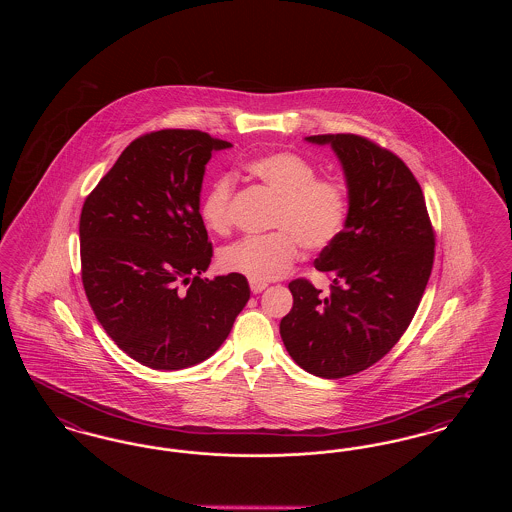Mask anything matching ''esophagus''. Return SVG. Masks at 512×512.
Instances as JSON below:
<instances>
[{
  "label": "esophagus",
  "instance_id": "esophagus-1",
  "mask_svg": "<svg viewBox=\"0 0 512 512\" xmlns=\"http://www.w3.org/2000/svg\"><path fill=\"white\" fill-rule=\"evenodd\" d=\"M249 288H251V292L253 293H261L263 290H267L268 284L267 282H255V280H251V282H249Z\"/></svg>",
  "mask_w": 512,
  "mask_h": 512
}]
</instances>
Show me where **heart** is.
<instances>
[{
    "instance_id": "heart-1",
    "label": "heart",
    "mask_w": 512,
    "mask_h": 512,
    "mask_svg": "<svg viewBox=\"0 0 512 512\" xmlns=\"http://www.w3.org/2000/svg\"><path fill=\"white\" fill-rule=\"evenodd\" d=\"M245 172L278 195L265 236H251L220 253L224 270L244 274L255 282L284 276L299 259L301 245L322 251L343 232L351 195L338 176H317V167L295 151H270L245 163ZM234 178L219 176L201 201V219L209 230L224 234L232 226Z\"/></svg>"
}]
</instances>
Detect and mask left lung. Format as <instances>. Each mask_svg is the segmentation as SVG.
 Returning <instances> with one entry per match:
<instances>
[{"instance_id":"left-lung-1","label":"left lung","mask_w":512,"mask_h":512,"mask_svg":"<svg viewBox=\"0 0 512 512\" xmlns=\"http://www.w3.org/2000/svg\"><path fill=\"white\" fill-rule=\"evenodd\" d=\"M307 140L338 153L351 213L315 261L332 278L330 293L292 280L280 336L303 370L338 380L378 363L409 328L434 267L436 232L418 180L388 147L359 134Z\"/></svg>"}]
</instances>
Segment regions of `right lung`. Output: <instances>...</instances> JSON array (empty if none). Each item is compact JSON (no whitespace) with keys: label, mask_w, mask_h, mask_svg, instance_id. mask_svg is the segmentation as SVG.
Instances as JSON below:
<instances>
[{"label":"right lung","mask_w":512,"mask_h":512,"mask_svg":"<svg viewBox=\"0 0 512 512\" xmlns=\"http://www.w3.org/2000/svg\"><path fill=\"white\" fill-rule=\"evenodd\" d=\"M201 130L142 134L80 213V270L90 307L122 351L153 370L211 357L249 299L244 274L203 280L211 257L199 192L215 149Z\"/></svg>","instance_id":"1"}]
</instances>
